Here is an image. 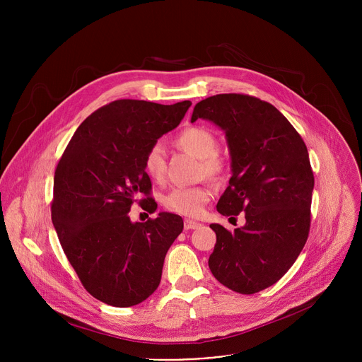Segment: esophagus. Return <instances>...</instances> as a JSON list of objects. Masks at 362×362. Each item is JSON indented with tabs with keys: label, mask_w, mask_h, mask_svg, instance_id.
Returning <instances> with one entry per match:
<instances>
[{
	"label": "esophagus",
	"mask_w": 362,
	"mask_h": 362,
	"mask_svg": "<svg viewBox=\"0 0 362 362\" xmlns=\"http://www.w3.org/2000/svg\"><path fill=\"white\" fill-rule=\"evenodd\" d=\"M197 228H200V223H197L194 221H189V219L185 221V229L186 230H192V229H197Z\"/></svg>",
	"instance_id": "esophagus-1"
}]
</instances>
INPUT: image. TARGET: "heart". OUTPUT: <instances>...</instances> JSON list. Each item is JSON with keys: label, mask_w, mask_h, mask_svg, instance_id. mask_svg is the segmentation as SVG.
I'll list each match as a JSON object with an SVG mask.
<instances>
[{"label": "heart", "mask_w": 362, "mask_h": 362, "mask_svg": "<svg viewBox=\"0 0 362 362\" xmlns=\"http://www.w3.org/2000/svg\"><path fill=\"white\" fill-rule=\"evenodd\" d=\"M176 144L200 159V175L211 179H219L223 175L225 162L218 154L219 143L211 130L204 127H189L176 137ZM144 170L154 180L163 179L166 158L160 143H154L146 151ZM211 196V189L206 186H180L172 189L163 197V204L170 212L194 218L202 214Z\"/></svg>", "instance_id": "heart-1"}]
</instances>
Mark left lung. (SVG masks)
Instances as JSON below:
<instances>
[{
    "label": "left lung",
    "instance_id": "left-lung-1",
    "mask_svg": "<svg viewBox=\"0 0 362 362\" xmlns=\"http://www.w3.org/2000/svg\"><path fill=\"white\" fill-rule=\"evenodd\" d=\"M197 119L222 129L229 147L232 177L216 209L246 219L233 232L211 225L216 245L209 268L235 292H259L288 272L308 239L314 173L306 146L276 107L252 95L204 98L190 122Z\"/></svg>",
    "mask_w": 362,
    "mask_h": 362
}]
</instances>
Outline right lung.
<instances>
[{
  "mask_svg": "<svg viewBox=\"0 0 362 362\" xmlns=\"http://www.w3.org/2000/svg\"><path fill=\"white\" fill-rule=\"evenodd\" d=\"M189 100L165 106L116 100L76 130L54 173L51 219L69 262L95 299L117 308L137 305L158 289L165 256L183 230L180 216L132 222L134 202L150 212L146 151L179 126Z\"/></svg>",
  "mask_w": 362,
  "mask_h": 362,
  "instance_id": "right-lung-1",
  "label": "right lung"
}]
</instances>
